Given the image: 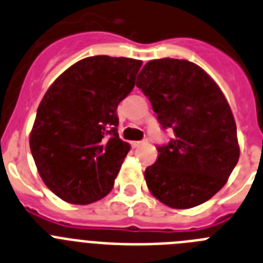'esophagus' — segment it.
I'll use <instances>...</instances> for the list:
<instances>
[{
  "mask_svg": "<svg viewBox=\"0 0 263 263\" xmlns=\"http://www.w3.org/2000/svg\"><path fill=\"white\" fill-rule=\"evenodd\" d=\"M143 144H144V141H132V147L134 148H138Z\"/></svg>",
  "mask_w": 263,
  "mask_h": 263,
  "instance_id": "34e87169",
  "label": "esophagus"
}]
</instances>
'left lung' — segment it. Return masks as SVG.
<instances>
[{"mask_svg":"<svg viewBox=\"0 0 263 263\" xmlns=\"http://www.w3.org/2000/svg\"><path fill=\"white\" fill-rule=\"evenodd\" d=\"M136 86L148 97L161 127L173 131L144 172L151 193L175 209L213 197L239 159L236 122L221 88L200 66L173 58L149 61Z\"/></svg>","mask_w":263,"mask_h":263,"instance_id":"8db88e82","label":"left lung"}]
</instances>
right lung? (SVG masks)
Listing matches in <instances>:
<instances>
[{"mask_svg":"<svg viewBox=\"0 0 263 263\" xmlns=\"http://www.w3.org/2000/svg\"><path fill=\"white\" fill-rule=\"evenodd\" d=\"M141 61L95 55L74 63L41 100L30 151L47 188L70 204L106 197L129 144L119 139V103L135 87Z\"/></svg>","mask_w":263,"mask_h":263,"instance_id":"right-lung-1","label":"right lung"}]
</instances>
